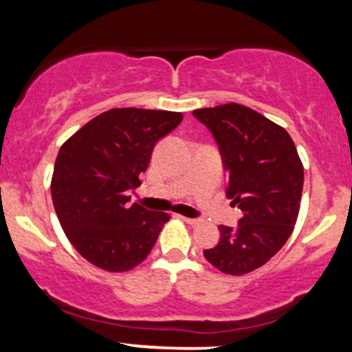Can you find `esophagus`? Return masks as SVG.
Returning a JSON list of instances; mask_svg holds the SVG:
<instances>
[{"instance_id": "obj_1", "label": "esophagus", "mask_w": 352, "mask_h": 352, "mask_svg": "<svg viewBox=\"0 0 352 352\" xmlns=\"http://www.w3.org/2000/svg\"><path fill=\"white\" fill-rule=\"evenodd\" d=\"M180 218L185 221V223H188V225H199L200 223L199 218H188V217H180Z\"/></svg>"}]
</instances>
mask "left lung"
Returning <instances> with one entry per match:
<instances>
[{"label": "left lung", "mask_w": 352, "mask_h": 352, "mask_svg": "<svg viewBox=\"0 0 352 352\" xmlns=\"http://www.w3.org/2000/svg\"><path fill=\"white\" fill-rule=\"evenodd\" d=\"M193 116L212 132L228 175L227 197L243 212L235 228L220 225L217 246L205 258L227 274L265 265L292 235L305 170L285 129L241 104L197 109Z\"/></svg>", "instance_id": "8db88e82"}]
</instances>
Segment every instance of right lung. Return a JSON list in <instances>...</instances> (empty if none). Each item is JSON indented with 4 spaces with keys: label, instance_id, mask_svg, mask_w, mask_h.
<instances>
[{
    "label": "right lung",
    "instance_id": "right-lung-1",
    "mask_svg": "<svg viewBox=\"0 0 352 352\" xmlns=\"http://www.w3.org/2000/svg\"><path fill=\"white\" fill-rule=\"evenodd\" d=\"M184 119L180 112L111 109L59 148L51 180L56 215L89 263L129 272L147 258L167 213L129 204L155 144Z\"/></svg>",
    "mask_w": 352,
    "mask_h": 352
}]
</instances>
